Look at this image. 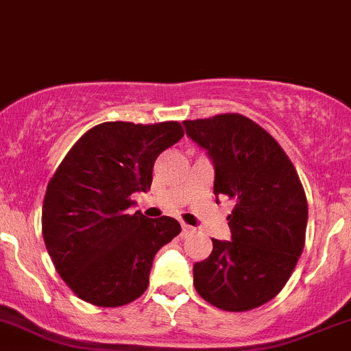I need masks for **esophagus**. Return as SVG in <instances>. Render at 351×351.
<instances>
[{"instance_id": "obj_1", "label": "esophagus", "mask_w": 351, "mask_h": 351, "mask_svg": "<svg viewBox=\"0 0 351 351\" xmlns=\"http://www.w3.org/2000/svg\"><path fill=\"white\" fill-rule=\"evenodd\" d=\"M191 231H192V228H191V226H187V224H182V234H189Z\"/></svg>"}]
</instances>
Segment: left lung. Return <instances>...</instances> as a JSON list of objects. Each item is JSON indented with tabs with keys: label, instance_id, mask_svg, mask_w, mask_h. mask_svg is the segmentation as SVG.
I'll list each match as a JSON object with an SVG mask.
<instances>
[{
	"label": "left lung",
	"instance_id": "8db88e82",
	"mask_svg": "<svg viewBox=\"0 0 351 351\" xmlns=\"http://www.w3.org/2000/svg\"><path fill=\"white\" fill-rule=\"evenodd\" d=\"M184 127L213 162L214 194L236 199L231 241L213 239L209 258L192 267L195 291L224 311L261 306L281 291L303 251L308 202L300 177L280 144L246 117Z\"/></svg>",
	"mask_w": 351,
	"mask_h": 351
}]
</instances>
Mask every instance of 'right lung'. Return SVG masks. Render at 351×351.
<instances>
[{
    "label": "right lung",
    "instance_id": "add662e5",
    "mask_svg": "<svg viewBox=\"0 0 351 351\" xmlns=\"http://www.w3.org/2000/svg\"><path fill=\"white\" fill-rule=\"evenodd\" d=\"M184 137L177 122H104L66 154L48 182L41 229L48 254L78 298L114 308L144 295L154 258L180 232L174 217L129 214L150 191L156 159Z\"/></svg>",
    "mask_w": 351,
    "mask_h": 351
}]
</instances>
